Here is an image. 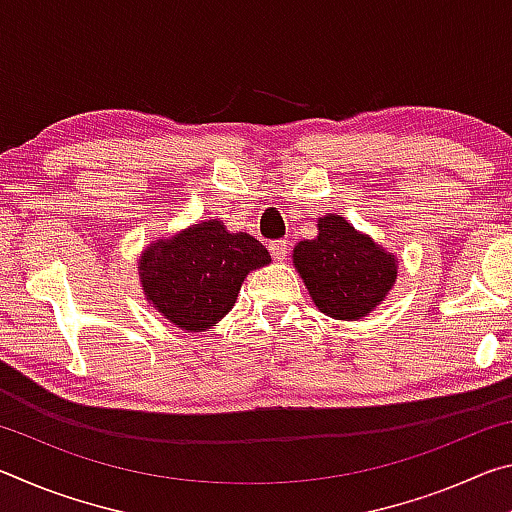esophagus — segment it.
<instances>
[{
	"label": "esophagus",
	"instance_id": "esophagus-1",
	"mask_svg": "<svg viewBox=\"0 0 512 512\" xmlns=\"http://www.w3.org/2000/svg\"><path fill=\"white\" fill-rule=\"evenodd\" d=\"M268 250H271L273 259H277V262H284V259H287L289 244L284 239H280V241H273V244H268Z\"/></svg>",
	"mask_w": 512,
	"mask_h": 512
}]
</instances>
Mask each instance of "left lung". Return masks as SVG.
Returning a JSON list of instances; mask_svg holds the SVG:
<instances>
[{"label": "left lung", "instance_id": "left-lung-1", "mask_svg": "<svg viewBox=\"0 0 512 512\" xmlns=\"http://www.w3.org/2000/svg\"><path fill=\"white\" fill-rule=\"evenodd\" d=\"M318 235L293 248V266L318 311L336 320L370 316L397 280V257L341 214L320 216Z\"/></svg>", "mask_w": 512, "mask_h": 512}]
</instances>
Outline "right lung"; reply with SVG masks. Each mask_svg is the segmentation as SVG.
I'll return each instance as SVG.
<instances>
[{
    "instance_id": "add662e5",
    "label": "right lung",
    "mask_w": 512,
    "mask_h": 512,
    "mask_svg": "<svg viewBox=\"0 0 512 512\" xmlns=\"http://www.w3.org/2000/svg\"><path fill=\"white\" fill-rule=\"evenodd\" d=\"M266 264L271 255L255 237L205 219L146 246L137 273L160 316L185 332H207L235 307L248 273Z\"/></svg>"
}]
</instances>
